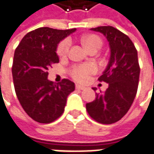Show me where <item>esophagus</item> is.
<instances>
[{
    "label": "esophagus",
    "instance_id": "34e87169",
    "mask_svg": "<svg viewBox=\"0 0 154 154\" xmlns=\"http://www.w3.org/2000/svg\"><path fill=\"white\" fill-rule=\"evenodd\" d=\"M76 88H77V89H79V90H84L86 88L83 87V86H81V85H79V84H76Z\"/></svg>",
    "mask_w": 154,
    "mask_h": 154
}]
</instances>
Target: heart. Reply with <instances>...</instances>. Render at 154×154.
<instances>
[{"label": "heart", "mask_w": 154, "mask_h": 154, "mask_svg": "<svg viewBox=\"0 0 154 154\" xmlns=\"http://www.w3.org/2000/svg\"><path fill=\"white\" fill-rule=\"evenodd\" d=\"M83 45L86 47L88 50L90 51L94 48H100L101 46L100 38L95 35H86L82 38ZM71 46V41L69 39L62 41L58 46L57 54L60 57H64L68 54L69 48ZM97 68L93 63H87L82 65H76L72 67L70 73L73 79L78 82H85L87 81L89 75L96 72Z\"/></svg>", "instance_id": "1"}]
</instances>
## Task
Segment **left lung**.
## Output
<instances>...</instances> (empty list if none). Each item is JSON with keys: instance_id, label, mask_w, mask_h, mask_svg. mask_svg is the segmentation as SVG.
Masks as SVG:
<instances>
[{"instance_id": "left-lung-1", "label": "left lung", "mask_w": 154, "mask_h": 154, "mask_svg": "<svg viewBox=\"0 0 154 154\" xmlns=\"http://www.w3.org/2000/svg\"><path fill=\"white\" fill-rule=\"evenodd\" d=\"M90 29L106 37L111 56L107 66L98 79L108 83V88L104 93L96 94L95 100L86 104V109L96 122L111 125L127 113L135 97L140 77L137 50L127 35L112 26ZM93 89L96 90L95 88Z\"/></svg>"}]
</instances>
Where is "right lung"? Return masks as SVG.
Returning a JSON list of instances; mask_svg holds the SVG:
<instances>
[{
	"label": "right lung",
	"mask_w": 154,
	"mask_h": 154,
	"mask_svg": "<svg viewBox=\"0 0 154 154\" xmlns=\"http://www.w3.org/2000/svg\"><path fill=\"white\" fill-rule=\"evenodd\" d=\"M76 29L41 27L24 35L15 49L12 67L14 88L24 112L35 121L49 124L64 112L67 96L75 90L74 82L48 79V68L59 63V42Z\"/></svg>",
	"instance_id": "1"
}]
</instances>
